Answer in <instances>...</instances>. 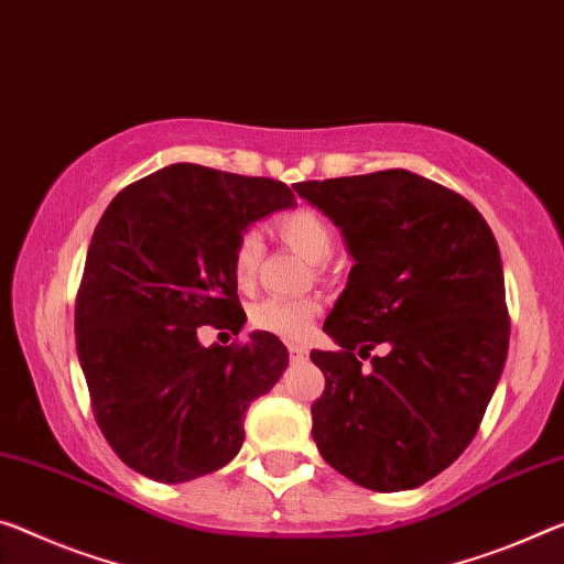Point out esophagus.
Listing matches in <instances>:
<instances>
[{"instance_id":"1","label":"esophagus","mask_w":564,"mask_h":564,"mask_svg":"<svg viewBox=\"0 0 564 564\" xmlns=\"http://www.w3.org/2000/svg\"><path fill=\"white\" fill-rule=\"evenodd\" d=\"M288 352H290V358L292 360H305L307 358V348H305V345H297V343H290L288 345Z\"/></svg>"}]
</instances>
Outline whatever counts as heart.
Here are the masks:
<instances>
[{"label":"heart","instance_id":"b5f03b06","mask_svg":"<svg viewBox=\"0 0 564 564\" xmlns=\"http://www.w3.org/2000/svg\"><path fill=\"white\" fill-rule=\"evenodd\" d=\"M274 231L294 252L310 262H325L333 254L335 234L330 221L312 206H294L274 219ZM264 245L257 229H245L231 247L234 282L241 290H249L257 282L259 262H262ZM323 310L319 297H267L249 310V323L257 330L272 333L284 340H302L312 333V325Z\"/></svg>","mask_w":564,"mask_h":564}]
</instances>
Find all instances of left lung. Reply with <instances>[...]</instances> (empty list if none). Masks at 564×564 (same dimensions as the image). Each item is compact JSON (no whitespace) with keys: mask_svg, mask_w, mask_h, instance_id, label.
<instances>
[{"mask_svg":"<svg viewBox=\"0 0 564 564\" xmlns=\"http://www.w3.org/2000/svg\"><path fill=\"white\" fill-rule=\"evenodd\" d=\"M294 192L343 229L355 259L323 325L340 348L310 352L325 376L312 438L360 487H421L471 444L505 368L497 239L469 198L405 169Z\"/></svg>","mask_w":564,"mask_h":564,"instance_id":"left-lung-1","label":"left lung"}]
</instances>
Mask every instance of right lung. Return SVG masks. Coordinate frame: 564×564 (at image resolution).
I'll return each mask as SVG.
<instances>
[{
    "mask_svg": "<svg viewBox=\"0 0 564 564\" xmlns=\"http://www.w3.org/2000/svg\"><path fill=\"white\" fill-rule=\"evenodd\" d=\"M292 198L282 181L173 163L100 216L75 297L77 358L95 423L138 474L181 484L221 469L239 454L249 403L288 368L272 333L204 348L196 330L239 335L231 247Z\"/></svg>",
    "mask_w": 564,
    "mask_h": 564,
    "instance_id": "obj_1",
    "label": "right lung"
}]
</instances>
